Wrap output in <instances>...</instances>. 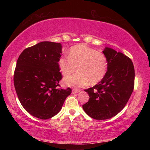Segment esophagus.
Masks as SVG:
<instances>
[{
  "mask_svg": "<svg viewBox=\"0 0 150 150\" xmlns=\"http://www.w3.org/2000/svg\"><path fill=\"white\" fill-rule=\"evenodd\" d=\"M80 90H79V89H73V91H72V93H79L80 92Z\"/></svg>",
  "mask_w": 150,
  "mask_h": 150,
  "instance_id": "esophagus-1",
  "label": "esophagus"
}]
</instances>
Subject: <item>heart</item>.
<instances>
[{
	"label": "heart",
	"mask_w": 150,
	"mask_h": 150,
	"mask_svg": "<svg viewBox=\"0 0 150 150\" xmlns=\"http://www.w3.org/2000/svg\"><path fill=\"white\" fill-rule=\"evenodd\" d=\"M58 66L63 76L71 75L77 67L78 73L65 78L63 83L69 87H81L102 81L107 72L108 61L103 53L80 44L70 48L68 57L59 58Z\"/></svg>",
	"instance_id": "b5f03b06"
}]
</instances>
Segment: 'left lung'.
Wrapping results in <instances>:
<instances>
[{"mask_svg":"<svg viewBox=\"0 0 150 150\" xmlns=\"http://www.w3.org/2000/svg\"><path fill=\"white\" fill-rule=\"evenodd\" d=\"M103 52L107 58V72L98 84L85 90L90 98L83 105L86 114L96 120L109 119L122 110L133 92L135 78L128 57L110 47Z\"/></svg>","mask_w":150,"mask_h":150,"instance_id":"obj_1","label":"left lung"}]
</instances>
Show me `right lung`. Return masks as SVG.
<instances>
[{"label": "right lung", "instance_id": "1", "mask_svg": "<svg viewBox=\"0 0 150 150\" xmlns=\"http://www.w3.org/2000/svg\"><path fill=\"white\" fill-rule=\"evenodd\" d=\"M62 50L60 43L40 42L25 49L16 63L14 85L18 99L28 112L42 120L56 115L72 91L58 88Z\"/></svg>", "mask_w": 150, "mask_h": 150}]
</instances>
